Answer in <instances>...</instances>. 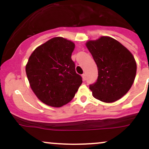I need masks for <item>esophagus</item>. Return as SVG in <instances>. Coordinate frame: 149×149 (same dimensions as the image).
I'll use <instances>...</instances> for the list:
<instances>
[{"label":"esophagus","mask_w":149,"mask_h":149,"mask_svg":"<svg viewBox=\"0 0 149 149\" xmlns=\"http://www.w3.org/2000/svg\"><path fill=\"white\" fill-rule=\"evenodd\" d=\"M82 78H83V80H86V75H85V73H83V74L82 75Z\"/></svg>","instance_id":"34e87169"}]
</instances>
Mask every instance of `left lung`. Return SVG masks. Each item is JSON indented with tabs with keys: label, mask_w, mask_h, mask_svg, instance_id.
Here are the masks:
<instances>
[{
	"label": "left lung",
	"mask_w": 149,
	"mask_h": 149,
	"mask_svg": "<svg viewBox=\"0 0 149 149\" xmlns=\"http://www.w3.org/2000/svg\"><path fill=\"white\" fill-rule=\"evenodd\" d=\"M98 69L96 83L90 85L97 100L111 103L123 97L132 85L136 64L132 53L118 41L108 36L86 42Z\"/></svg>",
	"instance_id": "left-lung-1"
}]
</instances>
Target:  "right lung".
Returning a JSON list of instances; mask_svg holds the SVG:
<instances>
[{
	"mask_svg": "<svg viewBox=\"0 0 149 149\" xmlns=\"http://www.w3.org/2000/svg\"><path fill=\"white\" fill-rule=\"evenodd\" d=\"M74 48L73 42L55 37L31 54L26 73L31 88L44 104L62 107L72 100L83 83L71 59Z\"/></svg>",
	"mask_w": 149,
	"mask_h": 149,
	"instance_id": "obj_1",
	"label": "right lung"
}]
</instances>
